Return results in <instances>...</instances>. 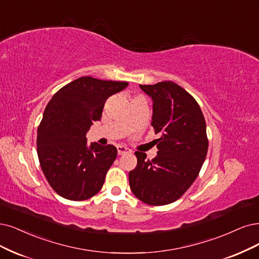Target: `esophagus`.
Here are the masks:
<instances>
[{
  "label": "esophagus",
  "instance_id": "1",
  "mask_svg": "<svg viewBox=\"0 0 259 259\" xmlns=\"http://www.w3.org/2000/svg\"><path fill=\"white\" fill-rule=\"evenodd\" d=\"M116 148H117V152H118L119 156L123 155V154H127V152H131V150L128 147L122 146V145H117Z\"/></svg>",
  "mask_w": 259,
  "mask_h": 259
}]
</instances>
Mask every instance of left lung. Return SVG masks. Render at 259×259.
I'll use <instances>...</instances> for the list:
<instances>
[{"label":"left lung","instance_id":"obj_1","mask_svg":"<svg viewBox=\"0 0 259 259\" xmlns=\"http://www.w3.org/2000/svg\"><path fill=\"white\" fill-rule=\"evenodd\" d=\"M150 96L158 155L147 160L136 151L137 167L129 171L131 191L143 203L162 206L175 202L197 178L208 151L206 121L196 100L171 81L140 85Z\"/></svg>","mask_w":259,"mask_h":259}]
</instances>
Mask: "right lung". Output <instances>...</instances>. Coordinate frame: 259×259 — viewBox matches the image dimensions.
Instances as JSON below:
<instances>
[{"instance_id": "1", "label": "right lung", "mask_w": 259, "mask_h": 259, "mask_svg": "<svg viewBox=\"0 0 259 259\" xmlns=\"http://www.w3.org/2000/svg\"><path fill=\"white\" fill-rule=\"evenodd\" d=\"M128 82L82 76L57 91L44 112L37 130V155L48 183L70 200H85L101 190L116 159L113 145H88L86 132L100 120L110 96Z\"/></svg>"}]
</instances>
